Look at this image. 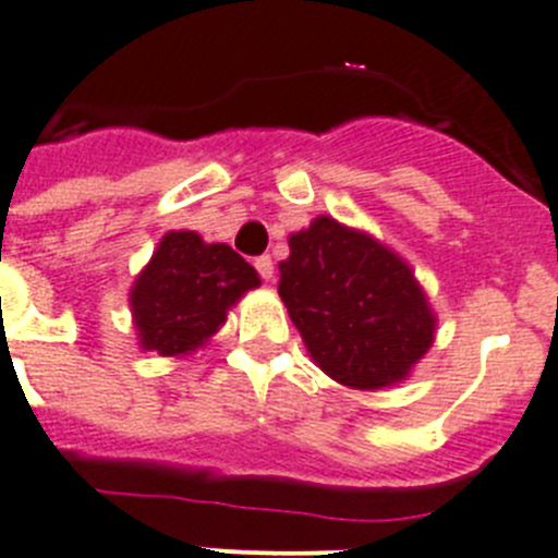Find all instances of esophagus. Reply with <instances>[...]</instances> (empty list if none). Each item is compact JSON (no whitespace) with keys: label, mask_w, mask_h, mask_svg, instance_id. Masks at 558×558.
Returning <instances> with one entry per match:
<instances>
[{"label":"esophagus","mask_w":558,"mask_h":558,"mask_svg":"<svg viewBox=\"0 0 558 558\" xmlns=\"http://www.w3.org/2000/svg\"><path fill=\"white\" fill-rule=\"evenodd\" d=\"M254 268L259 270V276H263L265 282H270V279H274V259H270L268 254H265V256H256V259H254Z\"/></svg>","instance_id":"1"}]
</instances>
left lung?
I'll list each match as a JSON object with an SVG mask.
<instances>
[{
    "instance_id": "8db88e82",
    "label": "left lung",
    "mask_w": 558,
    "mask_h": 558,
    "mask_svg": "<svg viewBox=\"0 0 558 558\" xmlns=\"http://www.w3.org/2000/svg\"><path fill=\"white\" fill-rule=\"evenodd\" d=\"M288 243L279 295L315 366L357 391L411 377L436 340V313L411 265L368 231L329 215Z\"/></svg>"
}]
</instances>
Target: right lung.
<instances>
[{"instance_id": "add662e5", "label": "right lung", "mask_w": 558, "mask_h": 558, "mask_svg": "<svg viewBox=\"0 0 558 558\" xmlns=\"http://www.w3.org/2000/svg\"><path fill=\"white\" fill-rule=\"evenodd\" d=\"M259 274L226 243H204L195 231H167L133 282V329L142 352L186 357L226 324V315Z\"/></svg>"}]
</instances>
